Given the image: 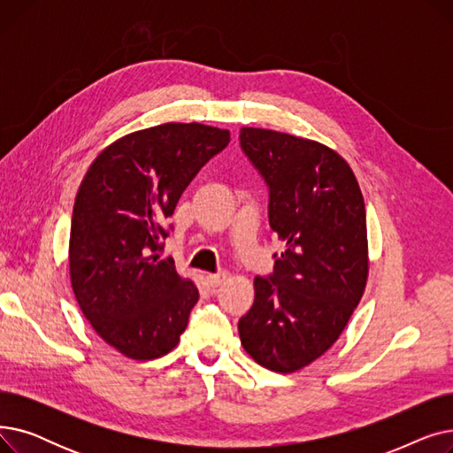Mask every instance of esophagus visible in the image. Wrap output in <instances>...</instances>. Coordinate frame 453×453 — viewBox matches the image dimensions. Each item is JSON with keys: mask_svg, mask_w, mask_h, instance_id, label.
Returning a JSON list of instances; mask_svg holds the SVG:
<instances>
[{"mask_svg": "<svg viewBox=\"0 0 453 453\" xmlns=\"http://www.w3.org/2000/svg\"><path fill=\"white\" fill-rule=\"evenodd\" d=\"M227 277H229V273H227V272L209 273V275H207V282H209V287H211V288H217V287H220V284H224V282L227 280Z\"/></svg>", "mask_w": 453, "mask_h": 453, "instance_id": "obj_1", "label": "esophagus"}]
</instances>
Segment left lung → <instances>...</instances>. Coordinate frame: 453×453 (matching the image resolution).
Returning <instances> with one entry per match:
<instances>
[{"label":"left lung","instance_id":"left-lung-1","mask_svg":"<svg viewBox=\"0 0 453 453\" xmlns=\"http://www.w3.org/2000/svg\"><path fill=\"white\" fill-rule=\"evenodd\" d=\"M239 141L268 187L270 227L287 242L273 272L255 277L239 334L258 365L294 372L332 347L364 296L365 203L347 161L321 142L265 128H242Z\"/></svg>","mask_w":453,"mask_h":453}]
</instances>
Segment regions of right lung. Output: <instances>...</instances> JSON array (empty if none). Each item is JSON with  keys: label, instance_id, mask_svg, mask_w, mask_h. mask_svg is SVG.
I'll use <instances>...</instances> for the list:
<instances>
[{"label": "right lung", "instance_id": "right-lung-1", "mask_svg": "<svg viewBox=\"0 0 453 453\" xmlns=\"http://www.w3.org/2000/svg\"><path fill=\"white\" fill-rule=\"evenodd\" d=\"M229 132L166 123L125 135L99 154L75 198L71 287L95 332L134 360L171 352L198 288L165 258L176 203Z\"/></svg>", "mask_w": 453, "mask_h": 453}]
</instances>
